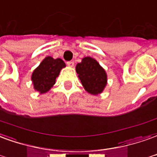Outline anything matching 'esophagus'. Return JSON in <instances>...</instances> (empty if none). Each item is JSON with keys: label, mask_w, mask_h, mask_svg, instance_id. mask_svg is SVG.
<instances>
[{"label": "esophagus", "mask_w": 157, "mask_h": 157, "mask_svg": "<svg viewBox=\"0 0 157 157\" xmlns=\"http://www.w3.org/2000/svg\"><path fill=\"white\" fill-rule=\"evenodd\" d=\"M67 65L68 67H73L74 66V61H69V62H67Z\"/></svg>", "instance_id": "1"}]
</instances>
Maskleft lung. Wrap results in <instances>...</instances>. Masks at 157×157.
I'll return each mask as SVG.
<instances>
[{
  "label": "left lung",
  "instance_id": "left-lung-1",
  "mask_svg": "<svg viewBox=\"0 0 157 157\" xmlns=\"http://www.w3.org/2000/svg\"><path fill=\"white\" fill-rule=\"evenodd\" d=\"M78 77L83 89L92 95H98L107 85V74L99 63L91 57H85L76 65Z\"/></svg>",
  "mask_w": 157,
  "mask_h": 157
}]
</instances>
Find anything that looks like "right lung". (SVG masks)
<instances>
[{"label":"right lung","mask_w":157,"mask_h":157,"mask_svg":"<svg viewBox=\"0 0 157 157\" xmlns=\"http://www.w3.org/2000/svg\"><path fill=\"white\" fill-rule=\"evenodd\" d=\"M65 67L66 64L61 58L46 57L32 74L31 78L35 91L41 94L48 92L56 83L60 71Z\"/></svg>","instance_id":"right-lung-1"}]
</instances>
